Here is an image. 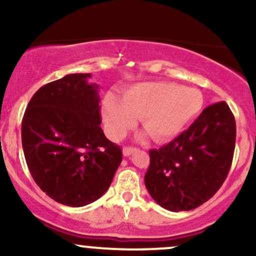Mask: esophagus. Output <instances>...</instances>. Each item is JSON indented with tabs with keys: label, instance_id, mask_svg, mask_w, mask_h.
Segmentation results:
<instances>
[{
	"label": "esophagus",
	"instance_id": "obj_1",
	"mask_svg": "<svg viewBox=\"0 0 256 256\" xmlns=\"http://www.w3.org/2000/svg\"><path fill=\"white\" fill-rule=\"evenodd\" d=\"M138 148H134V147H124L122 148L124 156H130V154H132Z\"/></svg>",
	"mask_w": 256,
	"mask_h": 256
}]
</instances>
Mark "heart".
Listing matches in <instances>:
<instances>
[{"mask_svg": "<svg viewBox=\"0 0 256 256\" xmlns=\"http://www.w3.org/2000/svg\"><path fill=\"white\" fill-rule=\"evenodd\" d=\"M204 98L194 88L172 82H147L132 85L120 100L108 96L102 105L106 132L112 140L120 138L135 118L154 141L164 142L180 135L202 110Z\"/></svg>", "mask_w": 256, "mask_h": 256, "instance_id": "obj_1", "label": "heart"}]
</instances>
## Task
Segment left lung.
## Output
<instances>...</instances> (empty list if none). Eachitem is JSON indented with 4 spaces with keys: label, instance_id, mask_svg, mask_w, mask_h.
I'll list each match as a JSON object with an SVG mask.
<instances>
[{
    "label": "left lung",
    "instance_id": "1",
    "mask_svg": "<svg viewBox=\"0 0 256 256\" xmlns=\"http://www.w3.org/2000/svg\"><path fill=\"white\" fill-rule=\"evenodd\" d=\"M236 118L226 102L209 105L170 144L150 151L144 184L150 196L171 212L190 210L210 200L230 170Z\"/></svg>",
    "mask_w": 256,
    "mask_h": 256
}]
</instances>
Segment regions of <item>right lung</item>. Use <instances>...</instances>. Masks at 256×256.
Segmentation results:
<instances>
[{"label": "right lung", "mask_w": 256, "mask_h": 256, "mask_svg": "<svg viewBox=\"0 0 256 256\" xmlns=\"http://www.w3.org/2000/svg\"><path fill=\"white\" fill-rule=\"evenodd\" d=\"M92 74H68L32 96L22 120L28 170L56 202L84 207L99 200L122 161L100 128L99 85Z\"/></svg>", "instance_id": "obj_1"}]
</instances>
